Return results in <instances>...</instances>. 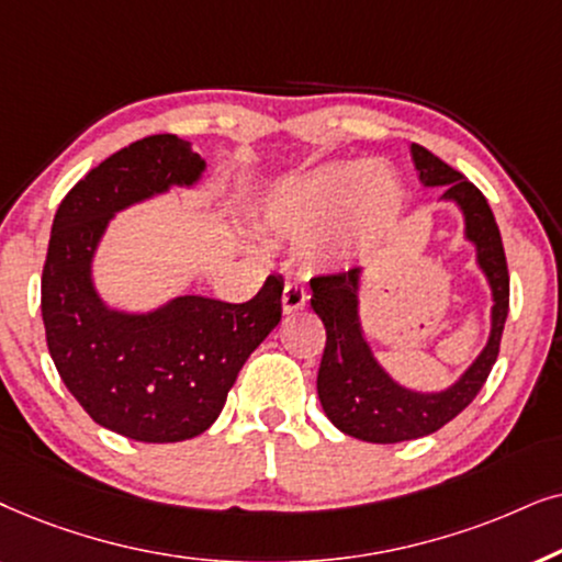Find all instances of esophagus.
Instances as JSON below:
<instances>
[{
  "mask_svg": "<svg viewBox=\"0 0 562 562\" xmlns=\"http://www.w3.org/2000/svg\"><path fill=\"white\" fill-rule=\"evenodd\" d=\"M305 303H308V293H305V288L297 285V282H288L285 290H282V311L295 313L301 311Z\"/></svg>",
  "mask_w": 562,
  "mask_h": 562,
  "instance_id": "1",
  "label": "esophagus"
}]
</instances>
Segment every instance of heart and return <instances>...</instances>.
Returning <instances> with one entry per match:
<instances>
[{"instance_id": "heart-1", "label": "heart", "mask_w": 562, "mask_h": 562, "mask_svg": "<svg viewBox=\"0 0 562 562\" xmlns=\"http://www.w3.org/2000/svg\"><path fill=\"white\" fill-rule=\"evenodd\" d=\"M398 205V187L387 171L336 161L295 177L261 205V228L293 244H321L359 226H383Z\"/></svg>"}]
</instances>
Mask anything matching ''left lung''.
Returning <instances> with one entry per match:
<instances>
[{
  "instance_id": "obj_1",
  "label": "left lung",
  "mask_w": 562,
  "mask_h": 562,
  "mask_svg": "<svg viewBox=\"0 0 562 562\" xmlns=\"http://www.w3.org/2000/svg\"><path fill=\"white\" fill-rule=\"evenodd\" d=\"M418 179L426 187H447L465 218V238L475 246L477 267L488 280L493 308L491 336L481 355L447 391L422 393L395 383L372 355L359 324V269L311 280V305L326 326V347L318 368V398L336 429L362 442L395 445L442 429L465 411L496 364L501 334L508 316V269L501 234L488 200L458 169L424 146H411Z\"/></svg>"
}]
</instances>
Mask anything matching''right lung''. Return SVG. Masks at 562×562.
<instances>
[{
  "instance_id": "obj_1",
  "label": "right lung",
  "mask_w": 562,
  "mask_h": 562,
  "mask_svg": "<svg viewBox=\"0 0 562 562\" xmlns=\"http://www.w3.org/2000/svg\"><path fill=\"white\" fill-rule=\"evenodd\" d=\"M205 161L161 133L120 148L71 187L50 228L41 311L50 359L79 406L136 442L192 439L218 418L238 370L282 318V277L251 301L179 295L151 313L115 311L97 295L92 259L112 215L192 187Z\"/></svg>"
}]
</instances>
